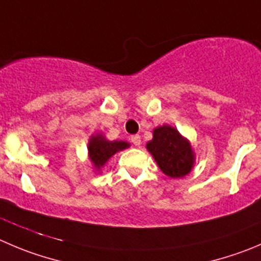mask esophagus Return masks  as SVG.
I'll return each mask as SVG.
<instances>
[{
    "instance_id": "34e87169",
    "label": "esophagus",
    "mask_w": 261,
    "mask_h": 261,
    "mask_svg": "<svg viewBox=\"0 0 261 261\" xmlns=\"http://www.w3.org/2000/svg\"><path fill=\"white\" fill-rule=\"evenodd\" d=\"M130 141H132V143L135 146H140L141 145V136L140 135H135L132 136V138H130Z\"/></svg>"
}]
</instances>
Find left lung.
Segmentation results:
<instances>
[{
    "instance_id": "left-lung-1",
    "label": "left lung",
    "mask_w": 261,
    "mask_h": 261,
    "mask_svg": "<svg viewBox=\"0 0 261 261\" xmlns=\"http://www.w3.org/2000/svg\"><path fill=\"white\" fill-rule=\"evenodd\" d=\"M146 148L169 178L186 177L195 166L196 156L191 142L168 124L153 129L152 140L146 143Z\"/></svg>"
}]
</instances>
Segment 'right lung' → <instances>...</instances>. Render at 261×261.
I'll return each instance as SVG.
<instances>
[{
  "label": "right lung",
  "mask_w": 261,
  "mask_h": 261,
  "mask_svg": "<svg viewBox=\"0 0 261 261\" xmlns=\"http://www.w3.org/2000/svg\"><path fill=\"white\" fill-rule=\"evenodd\" d=\"M128 147H130V145L125 141H109L102 133L92 135L88 140L87 148H88V159L91 160L95 173H101V169L105 166L109 159L113 158L119 151H123Z\"/></svg>",
  "instance_id": "add662e5"
}]
</instances>
